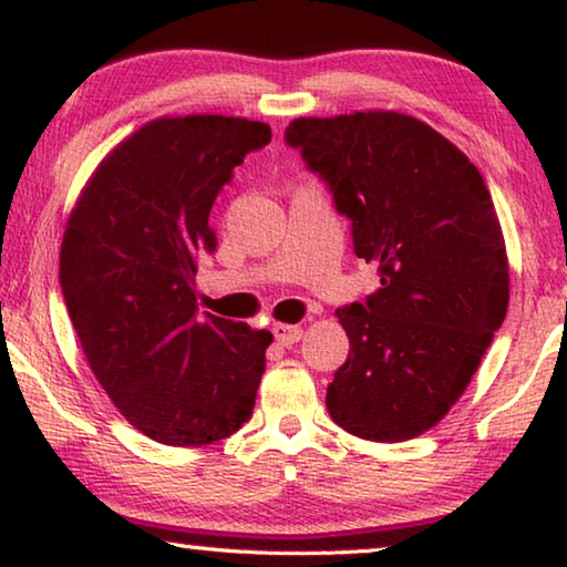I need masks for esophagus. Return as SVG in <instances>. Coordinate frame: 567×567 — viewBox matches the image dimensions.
<instances>
[{
  "mask_svg": "<svg viewBox=\"0 0 567 567\" xmlns=\"http://www.w3.org/2000/svg\"><path fill=\"white\" fill-rule=\"evenodd\" d=\"M274 337H276V341L281 347H293L296 341L303 337V329L296 327V323H276Z\"/></svg>",
  "mask_w": 567,
  "mask_h": 567,
  "instance_id": "esophagus-1",
  "label": "esophagus"
}]
</instances>
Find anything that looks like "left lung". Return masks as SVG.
I'll return each instance as SVG.
<instances>
[{
  "mask_svg": "<svg viewBox=\"0 0 567 567\" xmlns=\"http://www.w3.org/2000/svg\"><path fill=\"white\" fill-rule=\"evenodd\" d=\"M286 143L329 183L382 284L337 311L349 359L327 389L331 420L371 442L420 437L465 394L507 313L487 185L457 145L394 110L299 117Z\"/></svg>",
  "mask_w": 567,
  "mask_h": 567,
  "instance_id": "left-lung-1",
  "label": "left lung"
}]
</instances>
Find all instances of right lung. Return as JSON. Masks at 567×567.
<instances>
[{"label": "right lung", "mask_w": 567, "mask_h": 567, "mask_svg": "<svg viewBox=\"0 0 567 567\" xmlns=\"http://www.w3.org/2000/svg\"><path fill=\"white\" fill-rule=\"evenodd\" d=\"M268 143L248 117L151 120L102 157L64 228L60 286L92 374L171 447L226 440L254 412L271 331L198 317L196 271L216 250L213 200Z\"/></svg>", "instance_id": "obj_1"}]
</instances>
